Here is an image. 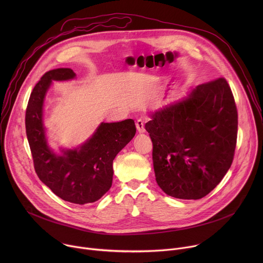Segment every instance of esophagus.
<instances>
[{"mask_svg":"<svg viewBox=\"0 0 263 263\" xmlns=\"http://www.w3.org/2000/svg\"><path fill=\"white\" fill-rule=\"evenodd\" d=\"M135 125H136V129H137V131H138L139 133H143V132L145 131V129H144V123H143L142 120H137L136 123H135Z\"/></svg>","mask_w":263,"mask_h":263,"instance_id":"34e87169","label":"esophagus"}]
</instances>
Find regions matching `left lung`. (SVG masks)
Instances as JSON below:
<instances>
[{"instance_id":"1","label":"left lung","mask_w":263,"mask_h":263,"mask_svg":"<svg viewBox=\"0 0 263 263\" xmlns=\"http://www.w3.org/2000/svg\"><path fill=\"white\" fill-rule=\"evenodd\" d=\"M237 126L235 100L224 78L198 85L186 99L154 112L145 130L160 189L177 199L207 196L233 162Z\"/></svg>"}]
</instances>
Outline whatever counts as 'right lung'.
<instances>
[{
    "label": "right lung",
    "instance_id": "add662e5",
    "mask_svg": "<svg viewBox=\"0 0 263 263\" xmlns=\"http://www.w3.org/2000/svg\"><path fill=\"white\" fill-rule=\"evenodd\" d=\"M74 76L67 67L47 71L30 95L25 124L34 168L41 181L62 200L83 205L98 201L110 190L114 159L134 137L136 128L131 119L103 123L80 148L55 155L45 136L43 103L52 80H68Z\"/></svg>",
    "mask_w": 263,
    "mask_h": 263
}]
</instances>
